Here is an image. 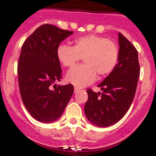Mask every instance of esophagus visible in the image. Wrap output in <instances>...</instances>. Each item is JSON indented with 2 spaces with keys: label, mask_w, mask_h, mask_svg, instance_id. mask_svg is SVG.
I'll return each instance as SVG.
<instances>
[{
  "label": "esophagus",
  "mask_w": 156,
  "mask_h": 156,
  "mask_svg": "<svg viewBox=\"0 0 156 156\" xmlns=\"http://www.w3.org/2000/svg\"><path fill=\"white\" fill-rule=\"evenodd\" d=\"M74 91H75V92H79V91H80V88H79V87H74Z\"/></svg>",
  "instance_id": "esophagus-1"
}]
</instances>
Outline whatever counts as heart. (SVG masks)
Listing matches in <instances>:
<instances>
[{
  "label": "heart",
  "mask_w": 156,
  "mask_h": 156,
  "mask_svg": "<svg viewBox=\"0 0 156 156\" xmlns=\"http://www.w3.org/2000/svg\"><path fill=\"white\" fill-rule=\"evenodd\" d=\"M56 56L63 66L70 68L83 58L84 64L77 65L68 72L66 80L77 87L93 83L96 76H106L116 66L119 49L112 40L96 35H87L77 38L73 47L60 44Z\"/></svg>",
  "instance_id": "obj_1"
}]
</instances>
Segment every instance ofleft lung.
Masks as SVG:
<instances>
[{
    "label": "left lung",
    "instance_id": "left-lung-1",
    "mask_svg": "<svg viewBox=\"0 0 156 156\" xmlns=\"http://www.w3.org/2000/svg\"><path fill=\"white\" fill-rule=\"evenodd\" d=\"M119 57L114 70L100 83L103 92L87 90L84 106L86 117L99 127L112 125L125 115L136 94L140 76L138 52L135 46L119 33Z\"/></svg>",
    "mask_w": 156,
    "mask_h": 156
}]
</instances>
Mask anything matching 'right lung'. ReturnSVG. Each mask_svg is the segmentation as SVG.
<instances>
[{"label":"right lung","mask_w":156,"mask_h":156,"mask_svg":"<svg viewBox=\"0 0 156 156\" xmlns=\"http://www.w3.org/2000/svg\"><path fill=\"white\" fill-rule=\"evenodd\" d=\"M73 33L44 24L23 44L17 65L20 93L27 110L38 121L50 123L60 118L73 96L74 87L71 83L49 88L62 78L56 49Z\"/></svg>","instance_id":"1"}]
</instances>
